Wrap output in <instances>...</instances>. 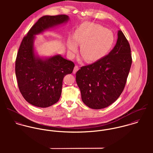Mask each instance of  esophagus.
I'll return each mask as SVG.
<instances>
[{"label":"esophagus","mask_w":153,"mask_h":153,"mask_svg":"<svg viewBox=\"0 0 153 153\" xmlns=\"http://www.w3.org/2000/svg\"><path fill=\"white\" fill-rule=\"evenodd\" d=\"M78 69H79L78 66H75L74 67V71H73V73H74V74H75V73L78 71Z\"/></svg>","instance_id":"obj_1"}]
</instances>
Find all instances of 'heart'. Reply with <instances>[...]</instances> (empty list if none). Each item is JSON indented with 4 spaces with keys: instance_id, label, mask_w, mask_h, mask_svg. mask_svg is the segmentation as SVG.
I'll return each instance as SVG.
<instances>
[{
    "instance_id": "heart-1",
    "label": "heart",
    "mask_w": 153,
    "mask_h": 153,
    "mask_svg": "<svg viewBox=\"0 0 153 153\" xmlns=\"http://www.w3.org/2000/svg\"><path fill=\"white\" fill-rule=\"evenodd\" d=\"M74 40L70 38L67 42L69 52L75 55L77 45L81 46L80 55L87 63H94L104 58L114 44L113 32L105 27L94 23L85 22L75 31Z\"/></svg>"
}]
</instances>
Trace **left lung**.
Segmentation results:
<instances>
[{
	"instance_id": "left-lung-1",
	"label": "left lung",
	"mask_w": 153,
	"mask_h": 153,
	"mask_svg": "<svg viewBox=\"0 0 153 153\" xmlns=\"http://www.w3.org/2000/svg\"><path fill=\"white\" fill-rule=\"evenodd\" d=\"M131 64L130 44L119 30L117 43L109 53L97 62L81 67L76 73L82 102L95 109L114 103L124 90Z\"/></svg>"
}]
</instances>
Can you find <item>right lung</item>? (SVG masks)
Instances as JSON below:
<instances>
[{
  "label": "right lung",
  "instance_id": "add662e5",
  "mask_svg": "<svg viewBox=\"0 0 153 153\" xmlns=\"http://www.w3.org/2000/svg\"><path fill=\"white\" fill-rule=\"evenodd\" d=\"M68 21L66 15L41 17L20 45L15 64L18 84L25 100L34 106L46 108L56 103L61 95L63 79L75 66L59 54L40 56L35 47V36Z\"/></svg>",
  "mask_w": 153,
  "mask_h": 153
}]
</instances>
